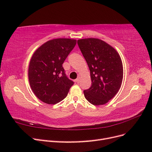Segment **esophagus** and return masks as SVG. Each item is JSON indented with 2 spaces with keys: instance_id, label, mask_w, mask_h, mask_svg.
I'll use <instances>...</instances> for the list:
<instances>
[{
  "instance_id": "34e87169",
  "label": "esophagus",
  "mask_w": 152,
  "mask_h": 152,
  "mask_svg": "<svg viewBox=\"0 0 152 152\" xmlns=\"http://www.w3.org/2000/svg\"><path fill=\"white\" fill-rule=\"evenodd\" d=\"M80 77H78L77 79H75V82H77V83H79V82H80Z\"/></svg>"
}]
</instances>
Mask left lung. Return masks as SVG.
<instances>
[{"instance_id":"1","label":"left lung","mask_w":152,"mask_h":152,"mask_svg":"<svg viewBox=\"0 0 152 152\" xmlns=\"http://www.w3.org/2000/svg\"><path fill=\"white\" fill-rule=\"evenodd\" d=\"M78 45L89 68L91 86L84 91L86 99L92 104L108 103L120 89L123 65L120 55L112 46L96 38L77 40Z\"/></svg>"}]
</instances>
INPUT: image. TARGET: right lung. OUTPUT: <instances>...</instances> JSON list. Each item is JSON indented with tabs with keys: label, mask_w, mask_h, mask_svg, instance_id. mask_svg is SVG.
Returning a JSON list of instances; mask_svg holds the SVG:
<instances>
[{
	"label": "right lung",
	"mask_w": 152,
	"mask_h": 152,
	"mask_svg": "<svg viewBox=\"0 0 152 152\" xmlns=\"http://www.w3.org/2000/svg\"><path fill=\"white\" fill-rule=\"evenodd\" d=\"M76 43L75 39L66 38L50 40L32 55L28 67L29 83L35 95L44 103L60 102L73 85L62 65Z\"/></svg>",
	"instance_id": "right-lung-1"
}]
</instances>
